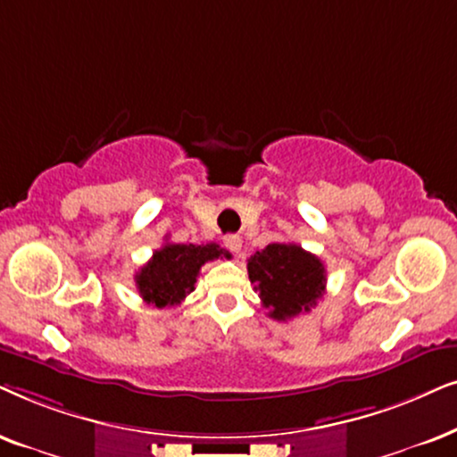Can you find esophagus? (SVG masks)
Masks as SVG:
<instances>
[{"instance_id":"34e87169","label":"esophagus","mask_w":457,"mask_h":457,"mask_svg":"<svg viewBox=\"0 0 457 457\" xmlns=\"http://www.w3.org/2000/svg\"><path fill=\"white\" fill-rule=\"evenodd\" d=\"M223 245L228 246L232 253H238L240 248H242V238H240L238 234H228V236H225V238H223Z\"/></svg>"}]
</instances>
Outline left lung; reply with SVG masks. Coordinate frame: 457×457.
<instances>
[{
    "label": "left lung",
    "instance_id": "left-lung-1",
    "mask_svg": "<svg viewBox=\"0 0 457 457\" xmlns=\"http://www.w3.org/2000/svg\"><path fill=\"white\" fill-rule=\"evenodd\" d=\"M248 278L270 318L288 321L312 312L326 292V267L299 245H267L248 259Z\"/></svg>",
    "mask_w": 457,
    "mask_h": 457
}]
</instances>
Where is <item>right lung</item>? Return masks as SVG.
I'll return each mask as SVG.
<instances>
[{
	"label": "right lung",
	"mask_w": 457,
	"mask_h": 457,
	"mask_svg": "<svg viewBox=\"0 0 457 457\" xmlns=\"http://www.w3.org/2000/svg\"><path fill=\"white\" fill-rule=\"evenodd\" d=\"M228 257L229 253L215 242L209 245H167L136 273L139 296L158 309L175 307L196 286V278L206 261Z\"/></svg>",
	"instance_id": "right-lung-1"
}]
</instances>
